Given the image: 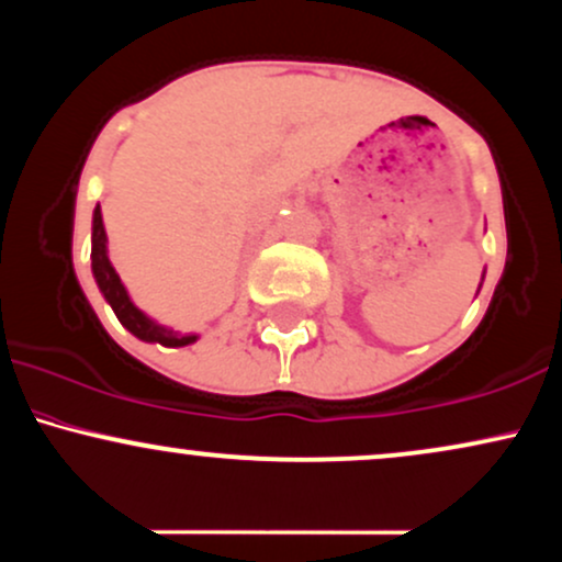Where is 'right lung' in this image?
<instances>
[{
    "mask_svg": "<svg viewBox=\"0 0 562 562\" xmlns=\"http://www.w3.org/2000/svg\"><path fill=\"white\" fill-rule=\"evenodd\" d=\"M105 224H102V211L100 205L94 209V224H92V272L97 285H100L102 295H105L108 303L113 306L115 317H119L121 325L126 327L128 333L137 335L139 340H150V344H160V346H187L195 340V335H179L173 330H166V327L156 325L153 319H147L145 314L128 301L126 288L121 285V277L115 274L111 259H108L105 250Z\"/></svg>",
    "mask_w": 562,
    "mask_h": 562,
    "instance_id": "1",
    "label": "right lung"
}]
</instances>
